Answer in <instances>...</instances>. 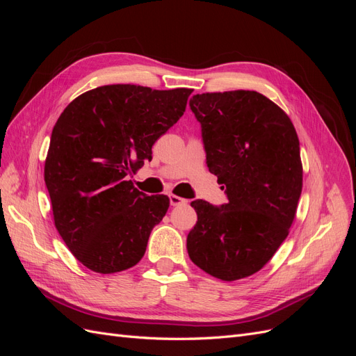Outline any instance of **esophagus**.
<instances>
[{
  "instance_id": "1",
  "label": "esophagus",
  "mask_w": 356,
  "mask_h": 356,
  "mask_svg": "<svg viewBox=\"0 0 356 356\" xmlns=\"http://www.w3.org/2000/svg\"><path fill=\"white\" fill-rule=\"evenodd\" d=\"M169 203H170V207H179V204L187 203V200L177 196V195H169Z\"/></svg>"
}]
</instances>
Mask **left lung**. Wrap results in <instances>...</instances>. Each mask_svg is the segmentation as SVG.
<instances>
[{"mask_svg": "<svg viewBox=\"0 0 356 356\" xmlns=\"http://www.w3.org/2000/svg\"><path fill=\"white\" fill-rule=\"evenodd\" d=\"M188 104L227 203L191 202L197 222L187 251L211 276L238 281L260 270L286 239L303 186L300 143L289 117L258 92L202 93Z\"/></svg>", "mask_w": 356, "mask_h": 356, "instance_id": "left-lung-1", "label": "left lung"}]
</instances>
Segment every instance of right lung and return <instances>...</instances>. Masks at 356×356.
<instances>
[{
	"mask_svg": "<svg viewBox=\"0 0 356 356\" xmlns=\"http://www.w3.org/2000/svg\"><path fill=\"white\" fill-rule=\"evenodd\" d=\"M191 89L101 86L75 98L53 127L44 165L55 225L96 273L134 267L169 208L127 177L152 159L157 138L184 114Z\"/></svg>",
	"mask_w": 356,
	"mask_h": 356,
	"instance_id": "1",
	"label": "right lung"
}]
</instances>
